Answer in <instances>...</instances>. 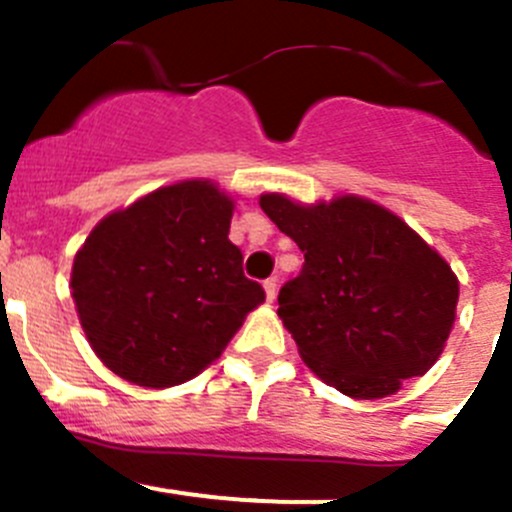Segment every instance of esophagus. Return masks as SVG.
Masks as SVG:
<instances>
[{
    "instance_id": "1",
    "label": "esophagus",
    "mask_w": 512,
    "mask_h": 512,
    "mask_svg": "<svg viewBox=\"0 0 512 512\" xmlns=\"http://www.w3.org/2000/svg\"><path fill=\"white\" fill-rule=\"evenodd\" d=\"M263 291H266V298H268V300L276 298V291H278V278H276V276L266 278V281H263Z\"/></svg>"
}]
</instances>
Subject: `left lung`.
Instances as JSON below:
<instances>
[{
    "label": "left lung",
    "mask_w": 512,
    "mask_h": 512,
    "mask_svg": "<svg viewBox=\"0 0 512 512\" xmlns=\"http://www.w3.org/2000/svg\"><path fill=\"white\" fill-rule=\"evenodd\" d=\"M261 209L305 256L278 293V315L323 382L379 399L439 360L458 281L402 219L360 197L300 207L263 194Z\"/></svg>",
    "instance_id": "obj_1"
}]
</instances>
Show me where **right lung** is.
I'll use <instances>...</instances> for the list:
<instances>
[{"label":"right lung","instance_id":"1","mask_svg":"<svg viewBox=\"0 0 512 512\" xmlns=\"http://www.w3.org/2000/svg\"><path fill=\"white\" fill-rule=\"evenodd\" d=\"M234 202L179 182L105 217L76 254L71 291L88 342L115 374L172 387L221 355L266 300L229 241Z\"/></svg>","mask_w":512,"mask_h":512}]
</instances>
